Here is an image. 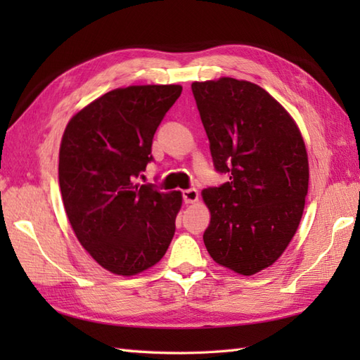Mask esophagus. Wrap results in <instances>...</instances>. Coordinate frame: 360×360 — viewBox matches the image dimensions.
Wrapping results in <instances>:
<instances>
[{
	"instance_id": "1",
	"label": "esophagus",
	"mask_w": 360,
	"mask_h": 360,
	"mask_svg": "<svg viewBox=\"0 0 360 360\" xmlns=\"http://www.w3.org/2000/svg\"><path fill=\"white\" fill-rule=\"evenodd\" d=\"M182 198H184L186 204H195L198 200H200V193H198L196 188H187L182 192Z\"/></svg>"
}]
</instances>
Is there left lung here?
<instances>
[{
  "instance_id": "8db88e82",
  "label": "left lung",
  "mask_w": 360,
  "mask_h": 360,
  "mask_svg": "<svg viewBox=\"0 0 360 360\" xmlns=\"http://www.w3.org/2000/svg\"><path fill=\"white\" fill-rule=\"evenodd\" d=\"M192 91L221 187L204 188L205 249L219 266L254 275L286 250L308 195L307 145L292 116L248 80L193 82Z\"/></svg>"
}]
</instances>
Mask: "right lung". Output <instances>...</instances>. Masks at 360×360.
Instances as JSON below:
<instances>
[{
  "instance_id": "obj_1",
  "label": "right lung",
  "mask_w": 360,
  "mask_h": 360,
  "mask_svg": "<svg viewBox=\"0 0 360 360\" xmlns=\"http://www.w3.org/2000/svg\"><path fill=\"white\" fill-rule=\"evenodd\" d=\"M181 91V85L112 89L83 106L65 128L58 182L66 215L79 243L111 274L131 277L150 269L172 243L182 193L136 179Z\"/></svg>"
}]
</instances>
